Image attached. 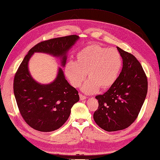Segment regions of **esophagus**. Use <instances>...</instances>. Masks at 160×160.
<instances>
[{
    "instance_id": "34e87169",
    "label": "esophagus",
    "mask_w": 160,
    "mask_h": 160,
    "mask_svg": "<svg viewBox=\"0 0 160 160\" xmlns=\"http://www.w3.org/2000/svg\"><path fill=\"white\" fill-rule=\"evenodd\" d=\"M79 97H80V100L81 101H82V100H85V99L87 98V97L84 95H82V94H81V93H80L79 94Z\"/></svg>"
}]
</instances>
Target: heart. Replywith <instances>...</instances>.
<instances>
[{
    "instance_id": "heart-1",
    "label": "heart",
    "mask_w": 160,
    "mask_h": 160,
    "mask_svg": "<svg viewBox=\"0 0 160 160\" xmlns=\"http://www.w3.org/2000/svg\"><path fill=\"white\" fill-rule=\"evenodd\" d=\"M122 67V59L114 48L92 44L81 49L76 55V62L69 61L65 65V74L74 87H82L87 94H92L99 87L106 89L117 81Z\"/></svg>"
}]
</instances>
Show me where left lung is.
I'll list each match as a JSON object with an SVG mask.
<instances>
[{
  "label": "left lung",
  "instance_id": "left-lung-1",
  "mask_svg": "<svg viewBox=\"0 0 160 160\" xmlns=\"http://www.w3.org/2000/svg\"><path fill=\"white\" fill-rule=\"evenodd\" d=\"M123 65L117 81L103 95L95 97L98 107L93 114L102 129L113 132L128 128L138 116L148 92V80L140 63L117 47Z\"/></svg>",
  "mask_w": 160,
  "mask_h": 160
}]
</instances>
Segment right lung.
<instances>
[{
	"instance_id": "obj_1",
	"label": "right lung",
	"mask_w": 160,
	"mask_h": 160,
	"mask_svg": "<svg viewBox=\"0 0 160 160\" xmlns=\"http://www.w3.org/2000/svg\"><path fill=\"white\" fill-rule=\"evenodd\" d=\"M79 38L71 35L40 42L30 49L16 71L13 84L15 98L22 117L32 128L46 132L59 128L68 119L79 96L65 79L62 68H59L56 79L51 83L36 82L28 70L31 56L34 52L50 54L61 58L64 67L68 52Z\"/></svg>"
}]
</instances>
